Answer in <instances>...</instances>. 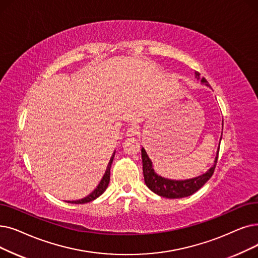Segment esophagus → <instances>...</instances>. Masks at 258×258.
Returning <instances> with one entry per match:
<instances>
[{
	"label": "esophagus",
	"mask_w": 258,
	"mask_h": 258,
	"mask_svg": "<svg viewBox=\"0 0 258 258\" xmlns=\"http://www.w3.org/2000/svg\"><path fill=\"white\" fill-rule=\"evenodd\" d=\"M138 133H139V128H138V126H136V125H132V126H130V127L126 130V135L130 136V137L136 136Z\"/></svg>",
	"instance_id": "obj_1"
}]
</instances>
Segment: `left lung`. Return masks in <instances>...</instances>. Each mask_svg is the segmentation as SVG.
Instances as JSON below:
<instances>
[{
    "mask_svg": "<svg viewBox=\"0 0 258 258\" xmlns=\"http://www.w3.org/2000/svg\"><path fill=\"white\" fill-rule=\"evenodd\" d=\"M195 78L198 80L200 79V74L195 72ZM201 83H205L207 86L210 87L207 80L205 78H201ZM222 127H223V121H222ZM222 135V133H221ZM221 141V137H220ZM218 152L219 148L216 153V157L213 164L210 169L197 177H193L189 179H184V180H176V179H169L164 178L160 175L157 174L154 170L153 162L150 159L149 155L145 152V150L141 149V157H142V166H143V176H144V182L147 186L155 194L159 195L165 198H182L193 195L198 189L205 185V183L212 177L214 173L217 158H218Z\"/></svg>",
    "mask_w": 258,
    "mask_h": 258,
    "instance_id": "8db88e82",
    "label": "left lung"
}]
</instances>
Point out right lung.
I'll return each mask as SVG.
<instances>
[{
	"label": "right lung",
	"instance_id": "obj_1",
	"mask_svg": "<svg viewBox=\"0 0 258 258\" xmlns=\"http://www.w3.org/2000/svg\"><path fill=\"white\" fill-rule=\"evenodd\" d=\"M115 153L116 151L113 153V155H111L110 159H109V162L107 164V167H106V171L101 179V181L99 182V184L97 185V187L94 189V191L87 195L86 197L82 198V199H79V200H73V201H67V203H71V204H76V205H80V204H86V203H91V201L95 200L96 198H98L99 196H101L105 189L107 188L108 186V183H109V177H110V166H111V163H113V160H114V157H115Z\"/></svg>",
	"mask_w": 258,
	"mask_h": 258
}]
</instances>
